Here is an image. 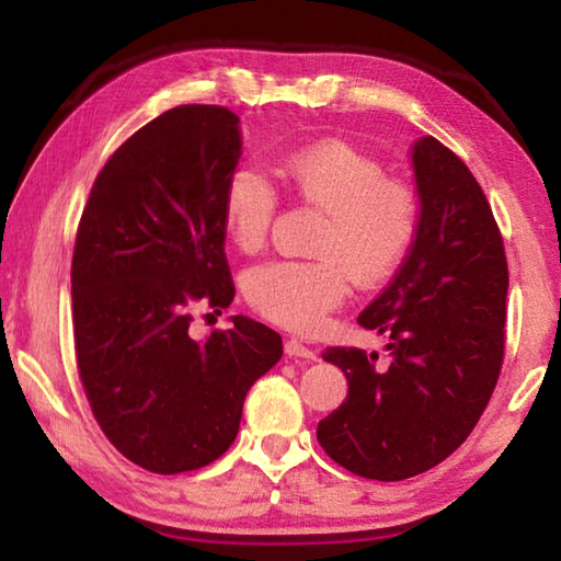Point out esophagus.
<instances>
[{
    "label": "esophagus",
    "mask_w": 561,
    "mask_h": 561,
    "mask_svg": "<svg viewBox=\"0 0 561 561\" xmlns=\"http://www.w3.org/2000/svg\"><path fill=\"white\" fill-rule=\"evenodd\" d=\"M284 354L289 358H307V360H317V351L309 348L307 344H301L297 339H287V344H284Z\"/></svg>",
    "instance_id": "34e87169"
}]
</instances>
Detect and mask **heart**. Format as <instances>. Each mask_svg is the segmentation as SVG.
<instances>
[{
    "label": "heart",
    "instance_id": "obj_1",
    "mask_svg": "<svg viewBox=\"0 0 561 561\" xmlns=\"http://www.w3.org/2000/svg\"><path fill=\"white\" fill-rule=\"evenodd\" d=\"M279 175L304 203L319 207V225L309 262L277 260L250 270L244 297L264 319L284 329L311 334L346 297V279L376 287L401 270L411 254L421 203L413 187L388 180L381 163L344 140L289 150L279 160ZM277 213V190L252 165L227 178L222 222L242 252H257L267 242Z\"/></svg>",
    "mask_w": 561,
    "mask_h": 561
}]
</instances>
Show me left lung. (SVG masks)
<instances>
[{"mask_svg":"<svg viewBox=\"0 0 561 561\" xmlns=\"http://www.w3.org/2000/svg\"><path fill=\"white\" fill-rule=\"evenodd\" d=\"M421 227L393 282L358 324L388 336V366L364 348H327L348 396L319 421L331 460L396 482L443 462L468 438L505 356L507 260L488 197L433 136L411 148Z\"/></svg>","mask_w":561,"mask_h":561,"instance_id":"1","label":"left lung"}]
</instances>
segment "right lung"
Segmentation results:
<instances>
[{
  "instance_id": "right-lung-1",
  "label": "right lung",
  "mask_w": 561,
  "mask_h": 561,
  "mask_svg": "<svg viewBox=\"0 0 561 561\" xmlns=\"http://www.w3.org/2000/svg\"><path fill=\"white\" fill-rule=\"evenodd\" d=\"M242 156L240 118L178 106L123 144L91 187L71 262L83 391L121 455L158 474L230 448L244 396L282 358V336L250 317L205 341L187 307H230L222 195Z\"/></svg>"
}]
</instances>
